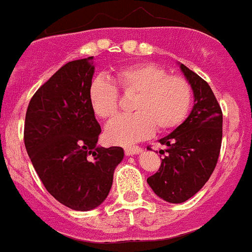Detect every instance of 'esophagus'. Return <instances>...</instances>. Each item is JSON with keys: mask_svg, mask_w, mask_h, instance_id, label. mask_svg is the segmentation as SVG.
<instances>
[{"mask_svg": "<svg viewBox=\"0 0 252 252\" xmlns=\"http://www.w3.org/2000/svg\"><path fill=\"white\" fill-rule=\"evenodd\" d=\"M141 150L142 149L140 148V146H126V148H125V154H126V155H133V154H139Z\"/></svg>", "mask_w": 252, "mask_h": 252, "instance_id": "34e87169", "label": "esophagus"}]
</instances>
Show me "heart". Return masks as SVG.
I'll return each mask as SVG.
<instances>
[{"instance_id":"1","label":"heart","mask_w":252,"mask_h":252,"mask_svg":"<svg viewBox=\"0 0 252 252\" xmlns=\"http://www.w3.org/2000/svg\"><path fill=\"white\" fill-rule=\"evenodd\" d=\"M116 82L127 97H135L132 111L111 122L106 139L112 144L127 145L151 135L170 132L187 119L193 102L192 86L184 77L171 75L162 66L140 63L125 66L116 73ZM91 107L97 117L111 121L121 108L120 93L110 79L97 77L88 91Z\"/></svg>"}]
</instances>
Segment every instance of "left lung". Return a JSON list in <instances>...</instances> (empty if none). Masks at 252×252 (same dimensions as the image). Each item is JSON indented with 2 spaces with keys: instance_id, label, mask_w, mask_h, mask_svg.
<instances>
[{
  "instance_id": "obj_1",
  "label": "left lung",
  "mask_w": 252,
  "mask_h": 252,
  "mask_svg": "<svg viewBox=\"0 0 252 252\" xmlns=\"http://www.w3.org/2000/svg\"><path fill=\"white\" fill-rule=\"evenodd\" d=\"M194 93L188 119L159 140L166 150L159 170L148 178L155 194L170 203H183L208 182L217 165L222 144V110L209 84L180 64ZM149 150H151L148 146Z\"/></svg>"
}]
</instances>
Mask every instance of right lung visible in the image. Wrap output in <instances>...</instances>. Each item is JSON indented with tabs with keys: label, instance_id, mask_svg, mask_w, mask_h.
<instances>
[{
	"label": "right lung",
	"instance_id": "add662e5",
	"mask_svg": "<svg viewBox=\"0 0 252 252\" xmlns=\"http://www.w3.org/2000/svg\"><path fill=\"white\" fill-rule=\"evenodd\" d=\"M93 73V57L64 64L31 97L24 127L26 151L44 187L75 211L106 199L124 159L120 146H95L101 126L88 98Z\"/></svg>",
	"mask_w": 252,
	"mask_h": 252
}]
</instances>
